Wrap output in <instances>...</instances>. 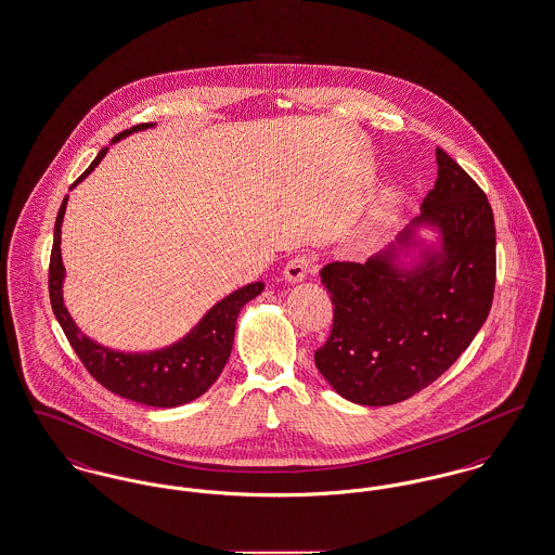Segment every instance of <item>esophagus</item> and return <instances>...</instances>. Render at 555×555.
Segmentation results:
<instances>
[{"mask_svg":"<svg viewBox=\"0 0 555 555\" xmlns=\"http://www.w3.org/2000/svg\"><path fill=\"white\" fill-rule=\"evenodd\" d=\"M312 264H314V262H312L310 254H297V256L285 266L283 276H285L287 283H299V281H304V279L308 276Z\"/></svg>","mask_w":555,"mask_h":555,"instance_id":"esophagus-1","label":"esophagus"}]
</instances>
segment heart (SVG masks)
Returning <instances> with one entry per match:
<instances>
[{
  "instance_id": "1",
  "label": "heart",
  "mask_w": 555,
  "mask_h": 555,
  "mask_svg": "<svg viewBox=\"0 0 555 555\" xmlns=\"http://www.w3.org/2000/svg\"><path fill=\"white\" fill-rule=\"evenodd\" d=\"M387 216H389V206H385V208L380 210V214L376 216V220H374V224H372V227H378V224H380V222H383Z\"/></svg>"
}]
</instances>
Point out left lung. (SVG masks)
<instances>
[{"label": "left lung", "mask_w": 555, "mask_h": 555, "mask_svg": "<svg viewBox=\"0 0 555 555\" xmlns=\"http://www.w3.org/2000/svg\"><path fill=\"white\" fill-rule=\"evenodd\" d=\"M437 181L396 241L366 264L333 262L320 279L335 306L317 349L320 374L360 405L423 391L462 356L489 317L495 291V220L482 189L437 147ZM438 231L428 246L417 229ZM420 249L405 267L401 253Z\"/></svg>", "instance_id": "obj_1"}]
</instances>
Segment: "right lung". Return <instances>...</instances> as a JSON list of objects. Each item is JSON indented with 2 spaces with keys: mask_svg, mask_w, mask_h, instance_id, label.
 <instances>
[{
  "mask_svg": "<svg viewBox=\"0 0 555 555\" xmlns=\"http://www.w3.org/2000/svg\"><path fill=\"white\" fill-rule=\"evenodd\" d=\"M152 127L156 125L154 122L137 125L129 131L118 132L112 139V143H118L120 139L129 137L132 132L145 131ZM106 154L107 147H104L73 186L79 185L82 179H87V175L95 170V166ZM66 204H68V195L60 206L55 227H53L50 301H52L53 314L57 318L66 339L77 351L80 362L85 364V369L89 370V374L98 383H102L107 391L143 405H152V408H177L204 396L220 376L224 364L229 362L241 308L264 291V283L258 281L233 291L231 295L220 299L216 306H211L206 317L202 318L183 339L166 345L162 349L118 351L106 345H100L80 331L77 322L68 314L62 297L66 270L62 264L60 235H62V220H64Z\"/></svg>",
  "mask_w": 555,
  "mask_h": 555,
  "instance_id": "obj_1",
  "label": "right lung"
}]
</instances>
